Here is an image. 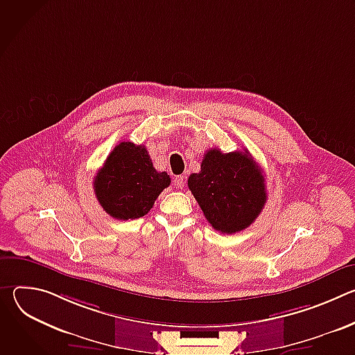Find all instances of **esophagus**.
<instances>
[{"label":"esophagus","instance_id":"1","mask_svg":"<svg viewBox=\"0 0 355 355\" xmlns=\"http://www.w3.org/2000/svg\"><path fill=\"white\" fill-rule=\"evenodd\" d=\"M174 185H175L177 188H184V185H185V175H178V177H175V178H174Z\"/></svg>","mask_w":355,"mask_h":355}]
</instances>
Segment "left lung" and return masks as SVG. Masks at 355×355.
Segmentation results:
<instances>
[{"label": "left lung", "mask_w": 355, "mask_h": 355, "mask_svg": "<svg viewBox=\"0 0 355 355\" xmlns=\"http://www.w3.org/2000/svg\"><path fill=\"white\" fill-rule=\"evenodd\" d=\"M188 188L211 226L226 234L248 227L267 200L263 171L248 150H207L200 171L188 178Z\"/></svg>", "instance_id": "left-lung-1"}]
</instances>
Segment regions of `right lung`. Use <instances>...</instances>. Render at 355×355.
<instances>
[{
    "label": "right lung",
    "instance_id": "1",
    "mask_svg": "<svg viewBox=\"0 0 355 355\" xmlns=\"http://www.w3.org/2000/svg\"><path fill=\"white\" fill-rule=\"evenodd\" d=\"M170 182L166 171H156L144 146L121 141L94 177V192L108 215L128 220L148 214Z\"/></svg>",
    "mask_w": 355,
    "mask_h": 355
}]
</instances>
